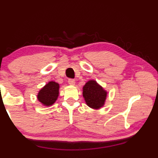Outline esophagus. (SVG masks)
Here are the masks:
<instances>
[{
  "label": "esophagus",
  "instance_id": "1",
  "mask_svg": "<svg viewBox=\"0 0 158 158\" xmlns=\"http://www.w3.org/2000/svg\"><path fill=\"white\" fill-rule=\"evenodd\" d=\"M68 83L70 84L71 85H74L75 83V81L74 79H69L68 80Z\"/></svg>",
  "mask_w": 158,
  "mask_h": 158
}]
</instances>
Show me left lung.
<instances>
[{"instance_id": "1", "label": "left lung", "mask_w": 158, "mask_h": 158, "mask_svg": "<svg viewBox=\"0 0 158 158\" xmlns=\"http://www.w3.org/2000/svg\"><path fill=\"white\" fill-rule=\"evenodd\" d=\"M83 96L88 106L98 109L104 105L107 92L95 81H89L83 88Z\"/></svg>"}]
</instances>
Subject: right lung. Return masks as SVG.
Instances as JSON below:
<instances>
[{
	"label": "right lung",
	"mask_w": 158,
	"mask_h": 158,
	"mask_svg": "<svg viewBox=\"0 0 158 158\" xmlns=\"http://www.w3.org/2000/svg\"><path fill=\"white\" fill-rule=\"evenodd\" d=\"M59 88L60 85L54 81L49 82L39 92L38 100L47 106L52 105L59 96Z\"/></svg>",
	"instance_id": "add662e5"
}]
</instances>
